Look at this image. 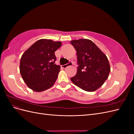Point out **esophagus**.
Listing matches in <instances>:
<instances>
[{
  "instance_id": "1",
  "label": "esophagus",
  "mask_w": 134,
  "mask_h": 134,
  "mask_svg": "<svg viewBox=\"0 0 134 134\" xmlns=\"http://www.w3.org/2000/svg\"><path fill=\"white\" fill-rule=\"evenodd\" d=\"M72 65V63L69 62V63L63 65H62V68H66L67 66H71V65Z\"/></svg>"
}]
</instances>
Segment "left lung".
<instances>
[{"label":"left lung","instance_id":"1","mask_svg":"<svg viewBox=\"0 0 134 134\" xmlns=\"http://www.w3.org/2000/svg\"><path fill=\"white\" fill-rule=\"evenodd\" d=\"M76 51L78 70L70 80L75 86L87 92H93L104 84L111 71L106 55L88 39L70 41Z\"/></svg>","mask_w":134,"mask_h":134}]
</instances>
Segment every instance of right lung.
Masks as SVG:
<instances>
[{"label": "right lung", "mask_w": 134, "mask_h": 134, "mask_svg": "<svg viewBox=\"0 0 134 134\" xmlns=\"http://www.w3.org/2000/svg\"><path fill=\"white\" fill-rule=\"evenodd\" d=\"M60 41L40 39L23 54L20 61V73L28 88L40 92L53 86L60 70L55 64V51L62 46Z\"/></svg>", "instance_id": "obj_1"}]
</instances>
